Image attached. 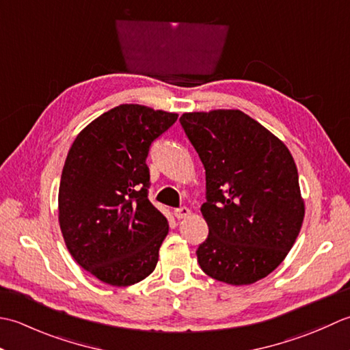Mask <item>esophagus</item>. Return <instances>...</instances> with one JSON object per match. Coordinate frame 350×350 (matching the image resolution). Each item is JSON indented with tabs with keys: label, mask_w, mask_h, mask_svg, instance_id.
<instances>
[{
	"label": "esophagus",
	"mask_w": 350,
	"mask_h": 350,
	"mask_svg": "<svg viewBox=\"0 0 350 350\" xmlns=\"http://www.w3.org/2000/svg\"><path fill=\"white\" fill-rule=\"evenodd\" d=\"M174 215L178 220H181V219H185V217L190 216V210L187 208V206H181V208H176L174 211Z\"/></svg>",
	"instance_id": "34e87169"
}]
</instances>
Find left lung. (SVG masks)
I'll list each match as a JSON object with an SVG mask.
<instances>
[{"instance_id": "1", "label": "left lung", "mask_w": 350, "mask_h": 350, "mask_svg": "<svg viewBox=\"0 0 350 350\" xmlns=\"http://www.w3.org/2000/svg\"><path fill=\"white\" fill-rule=\"evenodd\" d=\"M180 122L205 167L204 272L231 285L266 278L293 247L305 216L288 148L240 110L184 113Z\"/></svg>"}]
</instances>
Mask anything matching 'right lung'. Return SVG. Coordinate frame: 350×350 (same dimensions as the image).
I'll return each mask as SVG.
<instances>
[{
  "mask_svg": "<svg viewBox=\"0 0 350 350\" xmlns=\"http://www.w3.org/2000/svg\"><path fill=\"white\" fill-rule=\"evenodd\" d=\"M176 113L120 104L70 146L59 189V224L69 254L105 284L126 287L154 272L169 232L149 202L146 157Z\"/></svg>",
  "mask_w": 350,
  "mask_h": 350,
  "instance_id": "right-lung-1",
  "label": "right lung"
}]
</instances>
